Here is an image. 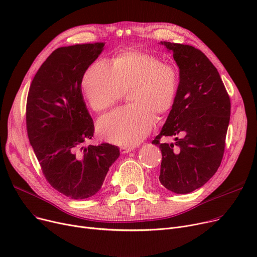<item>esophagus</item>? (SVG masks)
Wrapping results in <instances>:
<instances>
[{"mask_svg": "<svg viewBox=\"0 0 257 257\" xmlns=\"http://www.w3.org/2000/svg\"><path fill=\"white\" fill-rule=\"evenodd\" d=\"M132 150H133L132 147H120V148H119V152H120L121 154L129 153V152H131Z\"/></svg>", "mask_w": 257, "mask_h": 257, "instance_id": "esophagus-1", "label": "esophagus"}]
</instances>
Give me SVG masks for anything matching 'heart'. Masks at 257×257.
<instances>
[{
	"label": "heart",
	"instance_id": "1",
	"mask_svg": "<svg viewBox=\"0 0 257 257\" xmlns=\"http://www.w3.org/2000/svg\"><path fill=\"white\" fill-rule=\"evenodd\" d=\"M179 72L155 54L125 51L111 64L92 62L81 79V89L91 109L104 112L129 89L131 106L105 115L98 132L105 141L118 146H136L151 131L155 116L171 111L179 91Z\"/></svg>",
	"mask_w": 257,
	"mask_h": 257
}]
</instances>
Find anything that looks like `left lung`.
<instances>
[{"mask_svg":"<svg viewBox=\"0 0 257 257\" xmlns=\"http://www.w3.org/2000/svg\"><path fill=\"white\" fill-rule=\"evenodd\" d=\"M179 66V91L166 124L152 144L163 155L159 181L187 194L204 185L219 169L230 119V98L218 70L193 46L161 42ZM180 137H178V136ZM175 136V144H161Z\"/></svg>","mask_w":257,"mask_h":257,"instance_id":"8db88e82","label":"left lung"}]
</instances>
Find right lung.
<instances>
[{"label":"right lung","instance_id":"add662e5","mask_svg":"<svg viewBox=\"0 0 257 257\" xmlns=\"http://www.w3.org/2000/svg\"><path fill=\"white\" fill-rule=\"evenodd\" d=\"M105 43L62 47L53 51L34 76L27 98L29 142L47 181L72 199L96 195L119 155L116 146L84 147L93 137V120L81 79Z\"/></svg>","mask_w":257,"mask_h":257}]
</instances>
